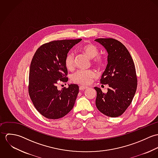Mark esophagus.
I'll return each mask as SVG.
<instances>
[{
  "label": "esophagus",
  "mask_w": 158,
  "mask_h": 158,
  "mask_svg": "<svg viewBox=\"0 0 158 158\" xmlns=\"http://www.w3.org/2000/svg\"><path fill=\"white\" fill-rule=\"evenodd\" d=\"M87 88H88L87 86H80V88H79V89H80V90H85V89H86Z\"/></svg>",
  "instance_id": "1"
}]
</instances>
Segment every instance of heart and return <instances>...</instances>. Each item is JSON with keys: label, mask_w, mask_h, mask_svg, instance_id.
I'll return each instance as SVG.
<instances>
[{"label": "heart", "mask_w": 158, "mask_h": 158, "mask_svg": "<svg viewBox=\"0 0 158 158\" xmlns=\"http://www.w3.org/2000/svg\"><path fill=\"white\" fill-rule=\"evenodd\" d=\"M81 51L85 54L90 59H93V64L97 67H102L105 63L104 58L98 55V49L95 45L92 43H87L83 45ZM64 64L66 68L69 70H72L75 67L74 55L73 53L70 52L66 55L64 60ZM96 77V73L94 70H78L72 75V80L73 82L82 85H88L92 82V80Z\"/></svg>", "instance_id": "b5f03b06"}]
</instances>
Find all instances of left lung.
I'll return each instance as SVG.
<instances>
[{"mask_svg": "<svg viewBox=\"0 0 158 158\" xmlns=\"http://www.w3.org/2000/svg\"><path fill=\"white\" fill-rule=\"evenodd\" d=\"M95 41L106 50L108 64L100 79V83L108 84V92L100 88L97 91L95 105L103 114L117 117L124 113L130 105L135 95L137 79L133 58L126 47L113 38H98Z\"/></svg>", "mask_w": 158, "mask_h": 158, "instance_id": "8db88e82", "label": "left lung"}]
</instances>
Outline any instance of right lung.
Returning <instances> with one entry per match:
<instances>
[{"label": "right lung", "instance_id": "obj_1", "mask_svg": "<svg viewBox=\"0 0 158 158\" xmlns=\"http://www.w3.org/2000/svg\"><path fill=\"white\" fill-rule=\"evenodd\" d=\"M81 41H53L40 46L36 51L30 68L28 94L36 110L49 119L65 116L73 108L79 87L71 84L58 90L60 81H68L64 60L73 45Z\"/></svg>", "mask_w": 158, "mask_h": 158}]
</instances>
